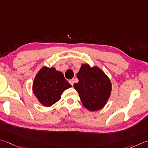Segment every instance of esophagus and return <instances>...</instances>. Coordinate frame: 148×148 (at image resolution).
<instances>
[{"label": "esophagus", "instance_id": "esophagus-1", "mask_svg": "<svg viewBox=\"0 0 148 148\" xmlns=\"http://www.w3.org/2000/svg\"><path fill=\"white\" fill-rule=\"evenodd\" d=\"M69 83H70L71 85L72 86H73L74 83V79H71V80H70V81H69Z\"/></svg>", "mask_w": 148, "mask_h": 148}]
</instances>
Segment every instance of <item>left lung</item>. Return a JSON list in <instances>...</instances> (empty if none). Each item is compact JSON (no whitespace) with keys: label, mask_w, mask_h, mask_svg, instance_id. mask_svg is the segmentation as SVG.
<instances>
[{"label":"left lung","mask_w":148,"mask_h":148,"mask_svg":"<svg viewBox=\"0 0 148 148\" xmlns=\"http://www.w3.org/2000/svg\"><path fill=\"white\" fill-rule=\"evenodd\" d=\"M78 83L74 84L83 105L90 111L103 108L108 101L112 91V83L101 69L83 64L77 72Z\"/></svg>","instance_id":"8db88e82"}]
</instances>
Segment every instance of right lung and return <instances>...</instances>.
Here are the masks:
<instances>
[{"label": "right lung", "mask_w": 148, "mask_h": 148, "mask_svg": "<svg viewBox=\"0 0 148 148\" xmlns=\"http://www.w3.org/2000/svg\"><path fill=\"white\" fill-rule=\"evenodd\" d=\"M71 86L62 72L54 67L43 66L34 77L33 90L42 105L50 107L60 99L65 90Z\"/></svg>", "instance_id": "obj_1"}]
</instances>
